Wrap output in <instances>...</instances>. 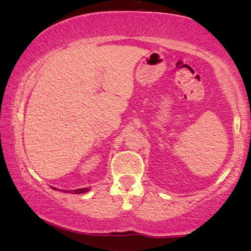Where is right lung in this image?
<instances>
[{
	"instance_id": "right-lung-1",
	"label": "right lung",
	"mask_w": 251,
	"mask_h": 251,
	"mask_svg": "<svg viewBox=\"0 0 251 251\" xmlns=\"http://www.w3.org/2000/svg\"><path fill=\"white\" fill-rule=\"evenodd\" d=\"M56 190V188H54ZM89 188H80V190H73V191H67L65 190L64 192L65 193H73V194H81V193H85V192H88Z\"/></svg>"
}]
</instances>
